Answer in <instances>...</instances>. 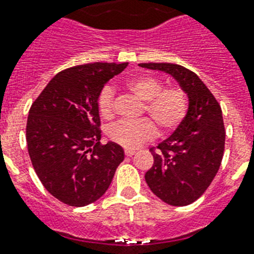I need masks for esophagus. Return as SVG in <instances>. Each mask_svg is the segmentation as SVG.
<instances>
[{"mask_svg": "<svg viewBox=\"0 0 254 254\" xmlns=\"http://www.w3.org/2000/svg\"><path fill=\"white\" fill-rule=\"evenodd\" d=\"M125 153H126V156L131 157V156H133V154H135L136 150L135 149H126Z\"/></svg>", "mask_w": 254, "mask_h": 254, "instance_id": "34e87169", "label": "esophagus"}]
</instances>
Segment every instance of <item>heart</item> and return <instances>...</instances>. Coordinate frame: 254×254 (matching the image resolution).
I'll list each match as a JSON object with an SVG mask.
<instances>
[{
    "label": "heart",
    "mask_w": 254,
    "mask_h": 254,
    "mask_svg": "<svg viewBox=\"0 0 254 254\" xmlns=\"http://www.w3.org/2000/svg\"><path fill=\"white\" fill-rule=\"evenodd\" d=\"M126 87L140 100L145 101V110L153 122L148 118L137 121H119L108 128L112 141L125 148H135L142 141L156 136L158 126L162 132L173 131L183 122L188 112L187 93L179 87L163 88V81L153 75H141L126 83ZM97 108L104 119L114 117V91L104 87L98 94Z\"/></svg>",
    "instance_id": "b5f03b06"
}]
</instances>
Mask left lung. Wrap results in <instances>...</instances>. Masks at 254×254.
I'll use <instances>...</instances> for the list:
<instances>
[{"label": "left lung", "instance_id": "1", "mask_svg": "<svg viewBox=\"0 0 254 254\" xmlns=\"http://www.w3.org/2000/svg\"><path fill=\"white\" fill-rule=\"evenodd\" d=\"M171 75L187 93L188 112L183 122L152 148L154 162L145 174L150 190L173 206L197 200L210 186L225 152V125L221 106L197 75L174 64H140Z\"/></svg>", "mask_w": 254, "mask_h": 254}]
</instances>
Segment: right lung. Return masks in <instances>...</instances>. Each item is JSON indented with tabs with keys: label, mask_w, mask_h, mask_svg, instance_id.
<instances>
[{
	"label": "right lung",
	"mask_w": 254,
	"mask_h": 254,
	"mask_svg": "<svg viewBox=\"0 0 254 254\" xmlns=\"http://www.w3.org/2000/svg\"><path fill=\"white\" fill-rule=\"evenodd\" d=\"M125 64H80L61 71L28 113L27 146L32 166L50 194L70 206L101 197L125 160L113 141L101 145L98 94Z\"/></svg>",
	"instance_id": "1"
}]
</instances>
